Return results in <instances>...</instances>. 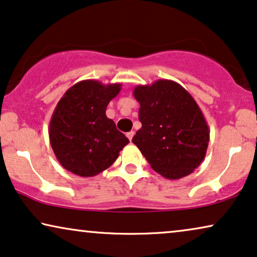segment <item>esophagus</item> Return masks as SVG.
Segmentation results:
<instances>
[{
	"label": "esophagus",
	"mask_w": 257,
	"mask_h": 257,
	"mask_svg": "<svg viewBox=\"0 0 257 257\" xmlns=\"http://www.w3.org/2000/svg\"><path fill=\"white\" fill-rule=\"evenodd\" d=\"M133 136H135V132H133V131L128 132V133H126V137H127L130 142H132V138H133Z\"/></svg>",
	"instance_id": "1"
}]
</instances>
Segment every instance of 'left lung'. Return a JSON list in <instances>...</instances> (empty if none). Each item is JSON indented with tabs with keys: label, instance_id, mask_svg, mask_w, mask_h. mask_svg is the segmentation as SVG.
Here are the masks:
<instances>
[{
	"label": "left lung",
	"instance_id": "8db88e82",
	"mask_svg": "<svg viewBox=\"0 0 257 257\" xmlns=\"http://www.w3.org/2000/svg\"><path fill=\"white\" fill-rule=\"evenodd\" d=\"M133 96L140 104L142 128L132 142L151 167L170 180L194 172L205 159L209 128L191 93L173 80L158 79L137 85Z\"/></svg>",
	"mask_w": 257,
	"mask_h": 257
}]
</instances>
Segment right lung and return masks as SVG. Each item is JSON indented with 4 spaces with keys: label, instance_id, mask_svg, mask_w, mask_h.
I'll list each match as a JSON object with an SVG mask.
<instances>
[{
    "label": "right lung",
    "instance_id": "obj_1",
    "mask_svg": "<svg viewBox=\"0 0 257 257\" xmlns=\"http://www.w3.org/2000/svg\"><path fill=\"white\" fill-rule=\"evenodd\" d=\"M121 84L86 79L72 85L56 105L49 124V139L65 170L83 178L111 166L130 140L106 117V107Z\"/></svg>",
    "mask_w": 257,
    "mask_h": 257
}]
</instances>
